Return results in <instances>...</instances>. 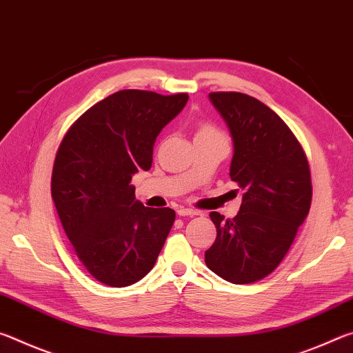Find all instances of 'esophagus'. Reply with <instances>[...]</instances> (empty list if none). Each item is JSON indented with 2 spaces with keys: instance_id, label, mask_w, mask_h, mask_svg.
<instances>
[{
  "instance_id": "esophagus-1",
  "label": "esophagus",
  "mask_w": 353,
  "mask_h": 353,
  "mask_svg": "<svg viewBox=\"0 0 353 353\" xmlns=\"http://www.w3.org/2000/svg\"><path fill=\"white\" fill-rule=\"evenodd\" d=\"M177 214L179 216H194V214H198V212L193 210V208H185V207H181L177 210Z\"/></svg>"
}]
</instances>
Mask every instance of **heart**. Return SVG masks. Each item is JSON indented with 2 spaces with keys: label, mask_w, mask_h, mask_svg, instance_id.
<instances>
[{
  "label": "heart",
  "mask_w": 353,
  "mask_h": 353,
  "mask_svg": "<svg viewBox=\"0 0 353 353\" xmlns=\"http://www.w3.org/2000/svg\"><path fill=\"white\" fill-rule=\"evenodd\" d=\"M201 137H219V139H224L223 134L213 124L208 123H201L198 129H196V139H201Z\"/></svg>",
  "instance_id": "b5f03b06"
}]
</instances>
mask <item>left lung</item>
<instances>
[{
  "label": "left lung",
  "mask_w": 353,
  "mask_h": 353,
  "mask_svg": "<svg viewBox=\"0 0 353 353\" xmlns=\"http://www.w3.org/2000/svg\"><path fill=\"white\" fill-rule=\"evenodd\" d=\"M234 140L230 179L244 193L240 212L210 218L216 240L205 265L230 283H252L276 270L312 205L307 155L286 123L249 94H208Z\"/></svg>",
  "instance_id": "8db88e82"
}]
</instances>
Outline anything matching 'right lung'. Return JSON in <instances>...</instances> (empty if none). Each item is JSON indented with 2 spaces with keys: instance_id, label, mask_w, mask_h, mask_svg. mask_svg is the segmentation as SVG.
<instances>
[{
  "instance_id": "obj_1",
  "label": "right lung",
  "mask_w": 353,
  "mask_h": 353,
  "mask_svg": "<svg viewBox=\"0 0 353 353\" xmlns=\"http://www.w3.org/2000/svg\"><path fill=\"white\" fill-rule=\"evenodd\" d=\"M187 93L119 90L76 119L57 149L51 196L82 265L123 288L152 270L176 219L135 199L132 176L152 165L154 143Z\"/></svg>"
}]
</instances>
